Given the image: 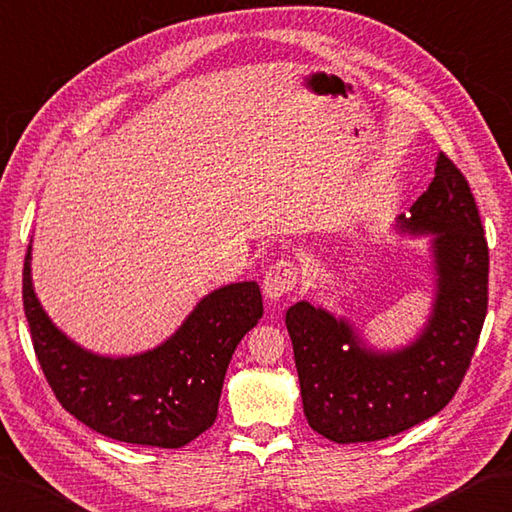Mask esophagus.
Wrapping results in <instances>:
<instances>
[{
    "instance_id": "obj_1",
    "label": "esophagus",
    "mask_w": 512,
    "mask_h": 512,
    "mask_svg": "<svg viewBox=\"0 0 512 512\" xmlns=\"http://www.w3.org/2000/svg\"><path fill=\"white\" fill-rule=\"evenodd\" d=\"M297 282H299V268L293 262H288V259H282V262H277L266 270L262 288L268 299H279L288 295L290 290H295Z\"/></svg>"
}]
</instances>
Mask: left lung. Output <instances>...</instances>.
<instances>
[{
    "mask_svg": "<svg viewBox=\"0 0 512 512\" xmlns=\"http://www.w3.org/2000/svg\"><path fill=\"white\" fill-rule=\"evenodd\" d=\"M399 228L433 235V315L413 344L382 353L324 308L286 310L304 415L330 442H377L437 415L475 355L488 308V242L466 177L444 153Z\"/></svg>",
    "mask_w": 512,
    "mask_h": 512,
    "instance_id": "left-lung-1",
    "label": "left lung"
}]
</instances>
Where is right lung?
Here are the masks:
<instances>
[{
  "mask_svg": "<svg viewBox=\"0 0 512 512\" xmlns=\"http://www.w3.org/2000/svg\"><path fill=\"white\" fill-rule=\"evenodd\" d=\"M22 295L57 402L99 435L159 448H182L213 426L230 357L264 315L257 282L230 284L206 295L162 346L115 359L84 350L50 322L30 279V246Z\"/></svg>",
  "mask_w": 512,
  "mask_h": 512,
  "instance_id": "1",
  "label": "right lung"
}]
</instances>
